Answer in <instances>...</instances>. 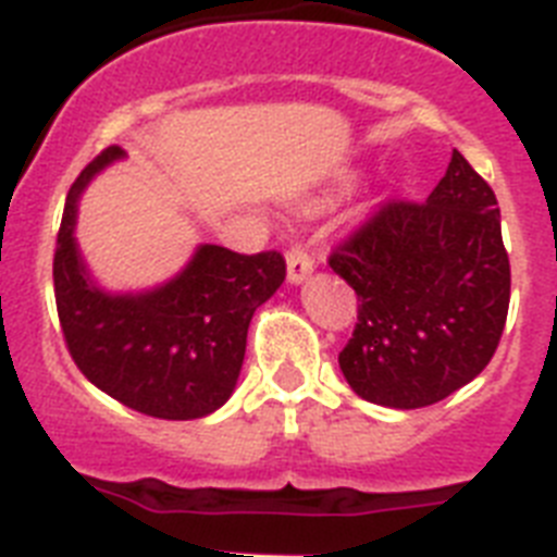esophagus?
Instances as JSON below:
<instances>
[{"instance_id": "obj_1", "label": "esophagus", "mask_w": 557, "mask_h": 557, "mask_svg": "<svg viewBox=\"0 0 557 557\" xmlns=\"http://www.w3.org/2000/svg\"><path fill=\"white\" fill-rule=\"evenodd\" d=\"M312 268H315V261H312V256L307 253V247L301 245H293L287 250V278L293 284L304 282L307 275L312 273Z\"/></svg>"}]
</instances>
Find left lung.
Segmentation results:
<instances>
[{
    "mask_svg": "<svg viewBox=\"0 0 557 557\" xmlns=\"http://www.w3.org/2000/svg\"><path fill=\"white\" fill-rule=\"evenodd\" d=\"M330 268L358 293V324L337 363L363 400L434 406L491 363L510 259L496 194L456 149L425 202H383L332 250Z\"/></svg>",
    "mask_w": 557,
    "mask_h": 557,
    "instance_id": "left-lung-1",
    "label": "left lung"
}]
</instances>
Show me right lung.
<instances>
[{
	"instance_id": "add662e5",
	"label": "right lung",
	"mask_w": 557,
	"mask_h": 557,
	"mask_svg": "<svg viewBox=\"0 0 557 557\" xmlns=\"http://www.w3.org/2000/svg\"><path fill=\"white\" fill-rule=\"evenodd\" d=\"M117 157V146L103 149L66 194L52 256L61 332L81 374L109 397L160 420H197L236 388L250 318L282 287L287 264L278 250L245 256L202 245L163 287L103 293L75 245V206L89 180Z\"/></svg>"
}]
</instances>
